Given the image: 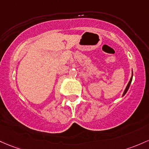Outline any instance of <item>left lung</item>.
I'll list each match as a JSON object with an SVG mask.
<instances>
[{
	"label": "left lung",
	"instance_id": "obj_1",
	"mask_svg": "<svg viewBox=\"0 0 149 149\" xmlns=\"http://www.w3.org/2000/svg\"><path fill=\"white\" fill-rule=\"evenodd\" d=\"M132 77H133V72H132V78H130V82H129V83H128V84H127V87H126L125 90V91H124V93H123V95H122V96H124V95H125L126 94V93H127V91H128L129 88H130V84H131V83H132Z\"/></svg>",
	"mask_w": 149,
	"mask_h": 149
}]
</instances>
